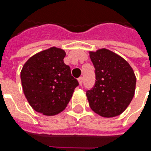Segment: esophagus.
Here are the masks:
<instances>
[{
	"label": "esophagus",
	"instance_id": "1",
	"mask_svg": "<svg viewBox=\"0 0 151 151\" xmlns=\"http://www.w3.org/2000/svg\"><path fill=\"white\" fill-rule=\"evenodd\" d=\"M78 82L79 84H80V86H81V85H82V82H83V78H82V77L78 78Z\"/></svg>",
	"mask_w": 151,
	"mask_h": 151
}]
</instances>
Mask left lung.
I'll return each mask as SVG.
<instances>
[{
	"mask_svg": "<svg viewBox=\"0 0 151 151\" xmlns=\"http://www.w3.org/2000/svg\"><path fill=\"white\" fill-rule=\"evenodd\" d=\"M95 67V86L86 91L90 107L103 118H113L125 111L135 92L136 76L123 57L102 48L89 51Z\"/></svg>",
	"mask_w": 151,
	"mask_h": 151,
	"instance_id": "8db88e82",
	"label": "left lung"
}]
</instances>
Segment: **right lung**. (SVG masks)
Wrapping results in <instances>:
<instances>
[{"instance_id": "obj_1", "label": "right lung", "mask_w": 151, "mask_h": 151, "mask_svg": "<svg viewBox=\"0 0 151 151\" xmlns=\"http://www.w3.org/2000/svg\"><path fill=\"white\" fill-rule=\"evenodd\" d=\"M65 51L51 47L30 57L21 70L23 93L36 112L54 116L65 110L78 81L64 63Z\"/></svg>"}]
</instances>
